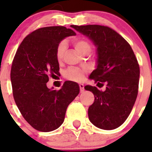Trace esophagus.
<instances>
[{"label":"esophagus","mask_w":152,"mask_h":152,"mask_svg":"<svg viewBox=\"0 0 152 152\" xmlns=\"http://www.w3.org/2000/svg\"><path fill=\"white\" fill-rule=\"evenodd\" d=\"M79 87H80V92H83V91H84V84H79Z\"/></svg>","instance_id":"esophagus-1"}]
</instances>
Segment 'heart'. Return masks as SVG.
<instances>
[{
    "instance_id": "1",
    "label": "heart",
    "mask_w": 152,
    "mask_h": 152,
    "mask_svg": "<svg viewBox=\"0 0 152 152\" xmlns=\"http://www.w3.org/2000/svg\"><path fill=\"white\" fill-rule=\"evenodd\" d=\"M74 46L75 47L76 50L81 54H85V53H89L91 51V45L88 40L84 39H76L73 41ZM66 49V45L64 42H61L58 45L56 50V58L58 61L61 59L63 54ZM84 70L77 69V68H70L67 70L65 72V76L67 78L72 80H80L83 79L84 76Z\"/></svg>"
}]
</instances>
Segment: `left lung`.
<instances>
[{"mask_svg":"<svg viewBox=\"0 0 152 152\" xmlns=\"http://www.w3.org/2000/svg\"><path fill=\"white\" fill-rule=\"evenodd\" d=\"M72 28L93 42L96 48V68L90 78L102 87L86 85L84 89L94 95L88 109L90 121L97 128L112 130L121 126L129 116L136 100L140 70L129 44L119 33L100 25L76 26Z\"/></svg>","mask_w":152,"mask_h":152,"instance_id":"left-lung-1","label":"left lung"}]
</instances>
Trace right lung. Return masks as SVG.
Wrapping results in <instances>:
<instances>
[{
	"label": "right lung",
	"mask_w": 152,
	"mask_h": 152,
	"mask_svg": "<svg viewBox=\"0 0 152 152\" xmlns=\"http://www.w3.org/2000/svg\"><path fill=\"white\" fill-rule=\"evenodd\" d=\"M72 29L48 26L33 31L23 40L12 63L13 95L22 116L35 129L51 132L64 122L67 107L78 95L77 83L65 81L59 91L47 88L49 75H59L56 50Z\"/></svg>",
	"instance_id": "add662e5"
}]
</instances>
